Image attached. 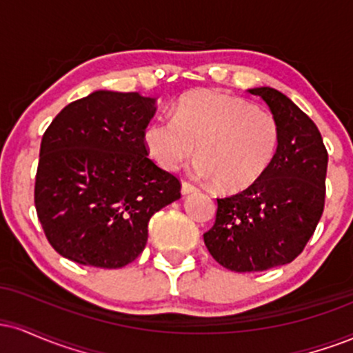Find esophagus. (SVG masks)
<instances>
[{
  "mask_svg": "<svg viewBox=\"0 0 353 353\" xmlns=\"http://www.w3.org/2000/svg\"><path fill=\"white\" fill-rule=\"evenodd\" d=\"M197 190V188L196 185H192L190 184V182H182V185H181V192H182V196H189V194H192V192H196Z\"/></svg>",
  "mask_w": 353,
  "mask_h": 353,
  "instance_id": "esophagus-1",
  "label": "esophagus"
}]
</instances>
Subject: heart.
Listing matches in <instances>:
<instances>
[{
    "instance_id": "1",
    "label": "heart",
    "mask_w": 353,
    "mask_h": 353,
    "mask_svg": "<svg viewBox=\"0 0 353 353\" xmlns=\"http://www.w3.org/2000/svg\"><path fill=\"white\" fill-rule=\"evenodd\" d=\"M144 145L157 165L177 171L197 148V176L219 192L237 194L257 184L272 165L281 128L269 111L217 91L196 89L174 106V117L145 125Z\"/></svg>"
}]
</instances>
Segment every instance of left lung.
I'll list each match as a JSON object with an SVG mask.
<instances>
[{
    "instance_id": "1",
    "label": "left lung",
    "mask_w": 353,
    "mask_h": 353,
    "mask_svg": "<svg viewBox=\"0 0 353 353\" xmlns=\"http://www.w3.org/2000/svg\"><path fill=\"white\" fill-rule=\"evenodd\" d=\"M265 101L281 128L272 165L257 184L217 199L214 228L204 244L234 272H261L285 265L302 252L325 202L329 154L317 125L274 88L249 89Z\"/></svg>"
}]
</instances>
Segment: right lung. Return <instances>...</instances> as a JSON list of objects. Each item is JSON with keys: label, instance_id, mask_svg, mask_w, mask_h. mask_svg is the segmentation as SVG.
Returning a JSON list of instances; mask_svg holds the SVG:
<instances>
[{"label": "right lung", "instance_id": "right-lung-1", "mask_svg": "<svg viewBox=\"0 0 353 353\" xmlns=\"http://www.w3.org/2000/svg\"><path fill=\"white\" fill-rule=\"evenodd\" d=\"M156 99L94 91L68 104L44 132L34 205L56 252L121 269L144 250L148 224L181 197V182L148 157Z\"/></svg>", "mask_w": 353, "mask_h": 353}]
</instances>
